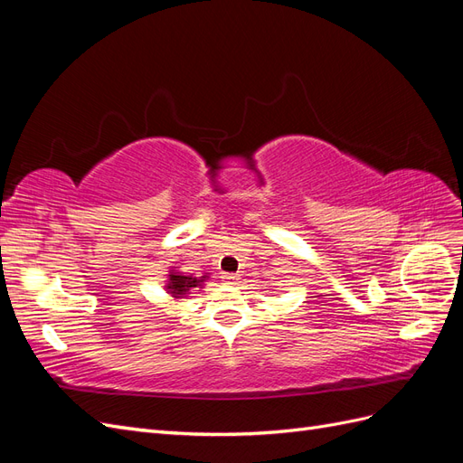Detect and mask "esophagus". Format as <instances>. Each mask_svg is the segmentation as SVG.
Returning <instances> with one entry per match:
<instances>
[{
	"instance_id": "esophagus-1",
	"label": "esophagus",
	"mask_w": 463,
	"mask_h": 463,
	"mask_svg": "<svg viewBox=\"0 0 463 463\" xmlns=\"http://www.w3.org/2000/svg\"><path fill=\"white\" fill-rule=\"evenodd\" d=\"M222 279L226 284H230V286H235L237 282H240V276L237 274H232V272H226V274H222Z\"/></svg>"
}]
</instances>
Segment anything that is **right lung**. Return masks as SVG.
<instances>
[{"mask_svg":"<svg viewBox=\"0 0 463 463\" xmlns=\"http://www.w3.org/2000/svg\"><path fill=\"white\" fill-rule=\"evenodd\" d=\"M201 282H203V279H197V278L170 274V284H167V291H170L174 298H184L189 289L201 286Z\"/></svg>","mask_w":463,"mask_h":463,"instance_id":"obj_1","label":"right lung"}]
</instances>
